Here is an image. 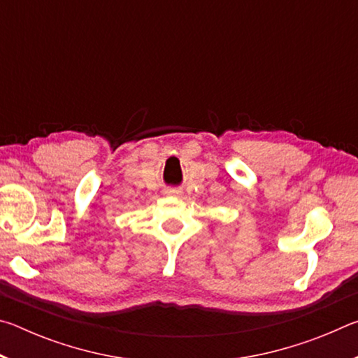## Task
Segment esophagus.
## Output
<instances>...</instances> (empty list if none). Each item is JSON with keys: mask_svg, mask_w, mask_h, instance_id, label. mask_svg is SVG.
Wrapping results in <instances>:
<instances>
[{"mask_svg": "<svg viewBox=\"0 0 358 358\" xmlns=\"http://www.w3.org/2000/svg\"><path fill=\"white\" fill-rule=\"evenodd\" d=\"M166 194L167 196H180L181 191L178 189V187H169V189H166Z\"/></svg>", "mask_w": 358, "mask_h": 358, "instance_id": "1", "label": "esophagus"}]
</instances>
